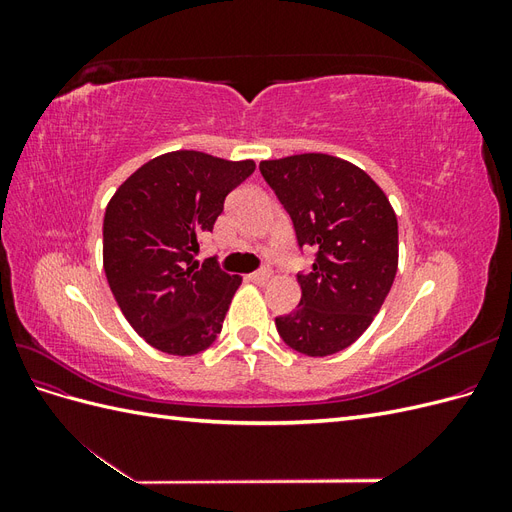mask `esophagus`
<instances>
[{
	"label": "esophagus",
	"instance_id": "esophagus-1",
	"mask_svg": "<svg viewBox=\"0 0 512 512\" xmlns=\"http://www.w3.org/2000/svg\"><path fill=\"white\" fill-rule=\"evenodd\" d=\"M269 277H271V271H269L267 267H262V269H258V271H254V273L250 275V280L256 282V284H267Z\"/></svg>",
	"mask_w": 512,
	"mask_h": 512
}]
</instances>
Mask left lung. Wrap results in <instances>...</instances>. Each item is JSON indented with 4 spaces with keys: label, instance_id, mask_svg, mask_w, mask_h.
Masks as SVG:
<instances>
[{
    "label": "left lung",
    "instance_id": "left-lung-1",
    "mask_svg": "<svg viewBox=\"0 0 512 512\" xmlns=\"http://www.w3.org/2000/svg\"><path fill=\"white\" fill-rule=\"evenodd\" d=\"M288 211L299 247L316 250L299 273L301 301L275 318L277 333L307 356H329L359 339L380 312L397 273V218L365 170L327 153L260 162Z\"/></svg>",
    "mask_w": 512,
    "mask_h": 512
}]
</instances>
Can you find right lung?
<instances>
[{
  "label": "right lung",
  "mask_w": 512,
  "mask_h": 512,
  "mask_svg": "<svg viewBox=\"0 0 512 512\" xmlns=\"http://www.w3.org/2000/svg\"><path fill=\"white\" fill-rule=\"evenodd\" d=\"M203 151H173L119 185L104 213V273L132 329L166 354L207 350L241 284L215 258L198 265L226 196L254 173Z\"/></svg>",
  "instance_id": "right-lung-1"
}]
</instances>
